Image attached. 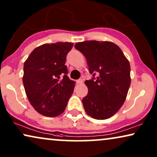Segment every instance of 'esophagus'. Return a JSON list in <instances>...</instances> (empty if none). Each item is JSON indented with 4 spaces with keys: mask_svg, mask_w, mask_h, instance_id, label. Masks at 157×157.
<instances>
[{
    "mask_svg": "<svg viewBox=\"0 0 157 157\" xmlns=\"http://www.w3.org/2000/svg\"><path fill=\"white\" fill-rule=\"evenodd\" d=\"M76 83H77V84H81V83H83V79L82 78L78 79V80L76 81Z\"/></svg>",
    "mask_w": 157,
    "mask_h": 157,
    "instance_id": "obj_1",
    "label": "esophagus"
}]
</instances>
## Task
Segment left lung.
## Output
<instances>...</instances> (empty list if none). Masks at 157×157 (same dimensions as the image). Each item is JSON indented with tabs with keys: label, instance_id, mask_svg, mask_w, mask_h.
Listing matches in <instances>:
<instances>
[{
	"label": "left lung",
	"instance_id": "1",
	"mask_svg": "<svg viewBox=\"0 0 157 157\" xmlns=\"http://www.w3.org/2000/svg\"><path fill=\"white\" fill-rule=\"evenodd\" d=\"M86 59L91 80L82 99L85 111L98 120L115 114L125 101L131 84L130 63L121 48L110 41L86 40L75 44Z\"/></svg>",
	"mask_w": 157,
	"mask_h": 157
}]
</instances>
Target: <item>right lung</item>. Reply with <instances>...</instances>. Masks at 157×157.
<instances>
[{"label":"right lung","mask_w":157,"mask_h":157,"mask_svg":"<svg viewBox=\"0 0 157 157\" xmlns=\"http://www.w3.org/2000/svg\"><path fill=\"white\" fill-rule=\"evenodd\" d=\"M73 43L57 42L36 47L23 65V83L29 102L45 117L61 114L74 93L75 81L67 76L66 55Z\"/></svg>","instance_id":"right-lung-1"}]
</instances>
